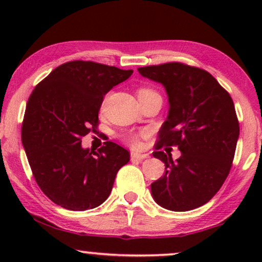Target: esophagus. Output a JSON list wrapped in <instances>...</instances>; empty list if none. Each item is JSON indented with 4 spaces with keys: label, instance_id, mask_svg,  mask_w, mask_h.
I'll use <instances>...</instances> for the list:
<instances>
[{
    "label": "esophagus",
    "instance_id": "1",
    "mask_svg": "<svg viewBox=\"0 0 262 262\" xmlns=\"http://www.w3.org/2000/svg\"><path fill=\"white\" fill-rule=\"evenodd\" d=\"M149 155L148 154H138V152H132L131 154V159L132 160H138V161H142L144 159H148Z\"/></svg>",
    "mask_w": 262,
    "mask_h": 262
}]
</instances>
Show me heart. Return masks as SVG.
<instances>
[{
	"label": "heart",
	"mask_w": 262,
	"mask_h": 262,
	"mask_svg": "<svg viewBox=\"0 0 262 262\" xmlns=\"http://www.w3.org/2000/svg\"><path fill=\"white\" fill-rule=\"evenodd\" d=\"M154 94H157L155 91H152L151 88H146V87H142L138 89L137 92V95H138V99H143V98H146V96H150V95H154ZM124 139L125 142L128 143V144L132 145V146H137L139 144V138L137 135L135 134H127L124 136Z\"/></svg>",
	"instance_id": "1"
}]
</instances>
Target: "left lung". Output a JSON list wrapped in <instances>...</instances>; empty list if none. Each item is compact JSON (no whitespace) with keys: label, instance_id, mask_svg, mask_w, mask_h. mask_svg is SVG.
Returning a JSON list of instances; mask_svg holds the SVG:
<instances>
[{"label":"left lung","instance_id":"left-lung-1","mask_svg":"<svg viewBox=\"0 0 262 262\" xmlns=\"http://www.w3.org/2000/svg\"><path fill=\"white\" fill-rule=\"evenodd\" d=\"M138 71L162 84L169 101L152 152L166 164V173L151 184L152 198L167 210L196 209L220 191L230 171L239 135L231 96L212 75L195 67L173 62ZM164 145H178L182 156L173 161L158 150Z\"/></svg>","mask_w":262,"mask_h":262}]
</instances>
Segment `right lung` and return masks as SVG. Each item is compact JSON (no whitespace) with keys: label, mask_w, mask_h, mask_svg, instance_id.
<instances>
[{"label":"right lung","mask_w":262,"mask_h":262,"mask_svg":"<svg viewBox=\"0 0 262 262\" xmlns=\"http://www.w3.org/2000/svg\"><path fill=\"white\" fill-rule=\"evenodd\" d=\"M132 73L73 60L52 70L28 98L21 141L38 186L57 205L71 211L101 205L130 161L116 143L93 152L82 148L81 138L96 132L103 96Z\"/></svg>","instance_id":"obj_1"}]
</instances>
